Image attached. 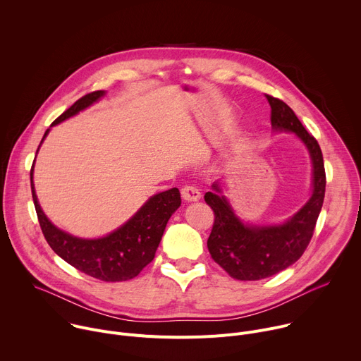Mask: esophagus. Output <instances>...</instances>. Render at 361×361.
<instances>
[{
	"label": "esophagus",
	"instance_id": "34e87169",
	"mask_svg": "<svg viewBox=\"0 0 361 361\" xmlns=\"http://www.w3.org/2000/svg\"><path fill=\"white\" fill-rule=\"evenodd\" d=\"M181 197L188 201V202H192V201H198L201 198V192L197 187H192V185H185L181 188Z\"/></svg>",
	"mask_w": 361,
	"mask_h": 361
}]
</instances>
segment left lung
Masks as SVG:
<instances>
[{
  "label": "left lung",
  "instance_id": "8db88e82",
  "mask_svg": "<svg viewBox=\"0 0 361 361\" xmlns=\"http://www.w3.org/2000/svg\"><path fill=\"white\" fill-rule=\"evenodd\" d=\"M271 107L273 133H291L307 148L312 160V194L302 207L283 223L252 224L244 221L231 205L220 181L204 195L216 220L207 240L213 260L233 279L262 280L271 277L302 255L313 237L323 207L326 173L317 140L307 133L284 101L267 95Z\"/></svg>",
  "mask_w": 361,
  "mask_h": 361
}]
</instances>
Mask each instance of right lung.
Returning <instances> with one entry per match:
<instances>
[{
    "label": "right lung",
    "instance_id": "add662e5",
    "mask_svg": "<svg viewBox=\"0 0 361 361\" xmlns=\"http://www.w3.org/2000/svg\"><path fill=\"white\" fill-rule=\"evenodd\" d=\"M106 94L107 91L99 90L84 95L51 124V127L87 110ZM51 127L45 131L39 147L48 135ZM34 164L30 176L38 221L47 243L64 262L102 281L131 280L138 276L148 263L152 262L170 217L181 205L178 188H170L151 195L134 216H131L114 231L97 238H84L59 228L45 216L35 192Z\"/></svg>",
    "mask_w": 361,
    "mask_h": 361
}]
</instances>
